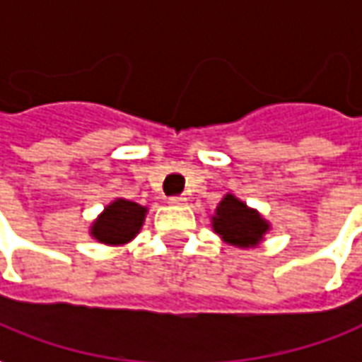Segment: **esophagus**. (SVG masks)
<instances>
[{"instance_id":"34e87169","label":"esophagus","mask_w":362,"mask_h":362,"mask_svg":"<svg viewBox=\"0 0 362 362\" xmlns=\"http://www.w3.org/2000/svg\"><path fill=\"white\" fill-rule=\"evenodd\" d=\"M186 202H188V199L184 198V196H174V198L168 199L170 206H186Z\"/></svg>"}]
</instances>
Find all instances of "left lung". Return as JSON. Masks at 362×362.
Instances as JSON below:
<instances>
[{
    "instance_id": "left-lung-1",
    "label": "left lung",
    "mask_w": 362,
    "mask_h": 362,
    "mask_svg": "<svg viewBox=\"0 0 362 362\" xmlns=\"http://www.w3.org/2000/svg\"><path fill=\"white\" fill-rule=\"evenodd\" d=\"M214 233L225 245L237 249H255L264 241V235L270 231V221L255 207H249L235 194H225L217 204L216 214L209 217Z\"/></svg>"
}]
</instances>
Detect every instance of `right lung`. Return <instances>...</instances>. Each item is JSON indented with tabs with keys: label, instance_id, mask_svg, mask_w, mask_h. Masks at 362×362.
Listing matches in <instances>:
<instances>
[{
	"label": "right lung",
	"instance_id": "right-lung-1",
	"mask_svg": "<svg viewBox=\"0 0 362 362\" xmlns=\"http://www.w3.org/2000/svg\"><path fill=\"white\" fill-rule=\"evenodd\" d=\"M146 214V206H141L131 199L115 198L93 219L88 233L92 239L107 247H123L141 233Z\"/></svg>",
	"mask_w": 362,
	"mask_h": 362
}]
</instances>
